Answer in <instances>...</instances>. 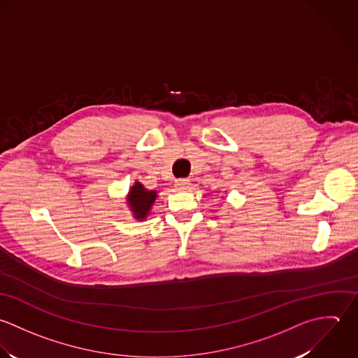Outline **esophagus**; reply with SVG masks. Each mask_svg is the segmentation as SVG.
Listing matches in <instances>:
<instances>
[{
  "instance_id": "esophagus-1",
  "label": "esophagus",
  "mask_w": 358,
  "mask_h": 358,
  "mask_svg": "<svg viewBox=\"0 0 358 358\" xmlns=\"http://www.w3.org/2000/svg\"><path fill=\"white\" fill-rule=\"evenodd\" d=\"M191 185V181L188 178H180L176 181V188L182 191V189H188Z\"/></svg>"
}]
</instances>
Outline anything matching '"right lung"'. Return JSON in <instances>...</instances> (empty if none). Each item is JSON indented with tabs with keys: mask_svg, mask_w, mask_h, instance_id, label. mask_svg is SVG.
Segmentation results:
<instances>
[{
	"mask_svg": "<svg viewBox=\"0 0 358 358\" xmlns=\"http://www.w3.org/2000/svg\"><path fill=\"white\" fill-rule=\"evenodd\" d=\"M156 198V191H148L141 182L136 181L127 195V203L134 215V218L138 221L145 220L146 215H149Z\"/></svg>",
	"mask_w": 358,
	"mask_h": 358,
	"instance_id": "1",
	"label": "right lung"
}]
</instances>
